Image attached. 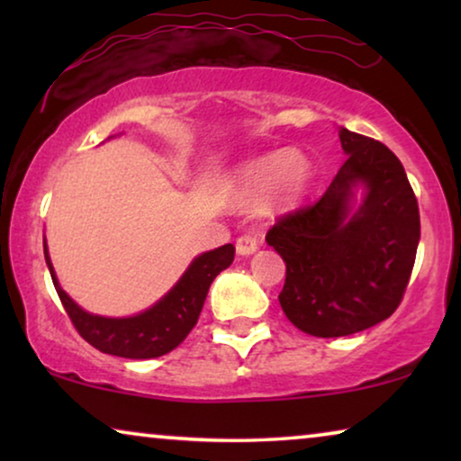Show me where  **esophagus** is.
I'll return each mask as SVG.
<instances>
[{"label":"esophagus","instance_id":"34e87169","mask_svg":"<svg viewBox=\"0 0 461 461\" xmlns=\"http://www.w3.org/2000/svg\"><path fill=\"white\" fill-rule=\"evenodd\" d=\"M256 249H258L256 237L243 235L237 239V254L239 256H251V254H256Z\"/></svg>","mask_w":461,"mask_h":461}]
</instances>
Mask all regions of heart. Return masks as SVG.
Segmentation results:
<instances>
[{"label":"heart","instance_id":"heart-1","mask_svg":"<svg viewBox=\"0 0 461 461\" xmlns=\"http://www.w3.org/2000/svg\"><path fill=\"white\" fill-rule=\"evenodd\" d=\"M312 180L311 159L298 149L270 153L245 163L235 178V199L256 205L267 197L275 210L292 207L304 197Z\"/></svg>","mask_w":461,"mask_h":461}]
</instances>
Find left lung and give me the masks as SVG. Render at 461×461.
<instances>
[{"instance_id":"1","label":"left lung","mask_w":461,"mask_h":461,"mask_svg":"<svg viewBox=\"0 0 461 461\" xmlns=\"http://www.w3.org/2000/svg\"><path fill=\"white\" fill-rule=\"evenodd\" d=\"M346 157L317 203L279 218L267 243L285 262L279 302L300 331L342 338L396 311L420 243L405 167L374 138L339 128Z\"/></svg>"}]
</instances>
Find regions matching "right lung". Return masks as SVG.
I'll return each instance as SVG.
<instances>
[{"label": "right lung", "mask_w": 461, "mask_h": 461, "mask_svg": "<svg viewBox=\"0 0 461 461\" xmlns=\"http://www.w3.org/2000/svg\"><path fill=\"white\" fill-rule=\"evenodd\" d=\"M43 254H46L56 294L79 336L100 352L123 358H157L182 344V339L197 325L213 279L235 260L232 243L205 251L188 264L178 283L147 311L131 314V317H100V314L84 311L60 287L52 260H50L46 239H43Z\"/></svg>", "instance_id": "add662e5"}]
</instances>
